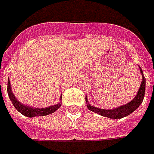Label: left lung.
<instances>
[{"instance_id": "obj_1", "label": "left lung", "mask_w": 154, "mask_h": 154, "mask_svg": "<svg viewBox=\"0 0 154 154\" xmlns=\"http://www.w3.org/2000/svg\"><path fill=\"white\" fill-rule=\"evenodd\" d=\"M140 72L143 75V70L142 69L139 67ZM145 85H146V80L143 75V80H142L141 85L140 88L138 89V94L135 96L134 100H132L131 102L124 104L123 106L118 107L114 109H99V108H95V107L91 106L89 103L88 100L86 99V103H87V107L89 110H91L93 112L99 114L102 116L104 117L110 118V119H122V118L128 116V114H130L133 113L135 109H137L139 105L141 104V103L143 100L145 94Z\"/></svg>"}]
</instances>
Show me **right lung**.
Wrapping results in <instances>:
<instances>
[{
  "instance_id": "add662e5",
  "label": "right lung",
  "mask_w": 154,
  "mask_h": 154,
  "mask_svg": "<svg viewBox=\"0 0 154 154\" xmlns=\"http://www.w3.org/2000/svg\"><path fill=\"white\" fill-rule=\"evenodd\" d=\"M7 93H8L10 100L12 102L14 107L19 111L20 114H22L23 115L29 118L35 117V116H45V115H48V114H52V113H54V111H56L61 105V103H56L55 105L50 106L48 108H45V109H35V108L26 106L25 104L20 103L19 101L16 99V97L14 96L12 91H11V83H10L9 79H8V82H7Z\"/></svg>"
}]
</instances>
